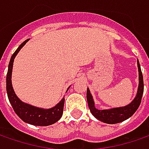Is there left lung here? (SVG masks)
<instances>
[{
  "mask_svg": "<svg viewBox=\"0 0 149 149\" xmlns=\"http://www.w3.org/2000/svg\"><path fill=\"white\" fill-rule=\"evenodd\" d=\"M137 66H138V72H139V85H138L137 93L132 102L127 106L110 109H103V110L96 109L94 106V102L93 100L90 91L88 88L87 89V100L88 104V107L92 115L95 118L107 124H116V123H119L127 120L135 113L136 110L138 109L141 104L143 93V87H144L143 73L141 71V67L138 62V60H137Z\"/></svg>",
  "mask_w": 149,
  "mask_h": 149,
  "instance_id": "left-lung-1",
  "label": "left lung"
}]
</instances>
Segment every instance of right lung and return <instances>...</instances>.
<instances>
[{
	"instance_id": "right-lung-1",
	"label": "right lung",
	"mask_w": 149,
	"mask_h": 149,
	"mask_svg": "<svg viewBox=\"0 0 149 149\" xmlns=\"http://www.w3.org/2000/svg\"><path fill=\"white\" fill-rule=\"evenodd\" d=\"M28 41L29 40H26L23 43H22L11 57L9 66H8L7 74H6V92H7L8 100L10 101L15 113L22 119L24 122H27L29 124L34 125V126H49V125L56 123L61 117L63 114V109H64L65 97L60 101V103H58L55 107L51 109H40V108L32 106L30 104L22 102L17 97L13 88L11 78H12L14 58Z\"/></svg>"
}]
</instances>
